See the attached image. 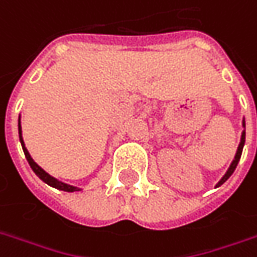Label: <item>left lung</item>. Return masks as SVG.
<instances>
[{"instance_id": "left-lung-1", "label": "left lung", "mask_w": 257, "mask_h": 257, "mask_svg": "<svg viewBox=\"0 0 257 257\" xmlns=\"http://www.w3.org/2000/svg\"><path fill=\"white\" fill-rule=\"evenodd\" d=\"M243 127H244V120H243ZM244 137H246V133H244V130H243L242 133V139H240V144H239V147H237V152H236V156H234V160L232 162V164H230V167H229V170L226 172V174L222 177V180L216 184V187H219L220 184H223V183L226 182L230 176L233 174V172H234V169H236V166H237V163H239V160H240V156H242V150H243V146H244Z\"/></svg>"}]
</instances>
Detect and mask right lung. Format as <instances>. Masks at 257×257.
I'll list each match as a JSON object with an SVG mask.
<instances>
[{"mask_svg":"<svg viewBox=\"0 0 257 257\" xmlns=\"http://www.w3.org/2000/svg\"><path fill=\"white\" fill-rule=\"evenodd\" d=\"M18 133H20V142H21V146H23V150H24L25 157H27V162L28 164L31 166V169H33V172L43 180L44 183H47L48 186H51V187H55V189H58V190H63V192H77V190H80L78 187H74V186H70V184H65L63 182H58L57 179H54L53 176H50L48 173L44 172L38 164L35 163L34 160H33V157L30 156L28 153V150L25 149V144L24 140H23V134H21V124L18 123Z\"/></svg>","mask_w":257,"mask_h":257,"instance_id":"right-lung-1","label":"right lung"}]
</instances>
